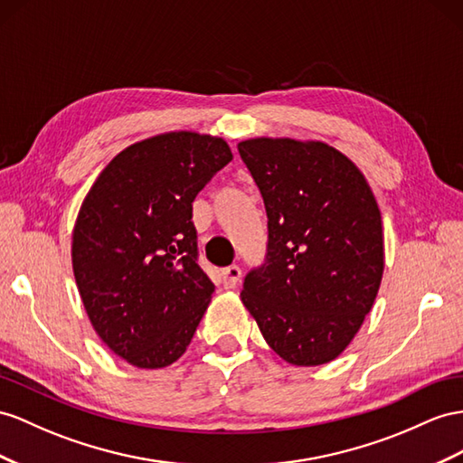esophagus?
Here are the masks:
<instances>
[{"instance_id": "obj_1", "label": "esophagus", "mask_w": 463, "mask_h": 463, "mask_svg": "<svg viewBox=\"0 0 463 463\" xmlns=\"http://www.w3.org/2000/svg\"><path fill=\"white\" fill-rule=\"evenodd\" d=\"M221 278H222V286L227 289H232L239 286V281L242 278V269L239 266H229L221 271Z\"/></svg>"}]
</instances>
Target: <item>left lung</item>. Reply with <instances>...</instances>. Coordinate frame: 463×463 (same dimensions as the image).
<instances>
[{
  "instance_id": "1",
  "label": "left lung",
  "mask_w": 463,
  "mask_h": 463,
  "mask_svg": "<svg viewBox=\"0 0 463 463\" xmlns=\"http://www.w3.org/2000/svg\"><path fill=\"white\" fill-rule=\"evenodd\" d=\"M241 158L268 215L266 264L241 299L268 346L293 365H323L348 348L382 283V213L346 154L321 140L258 137Z\"/></svg>"
}]
</instances>
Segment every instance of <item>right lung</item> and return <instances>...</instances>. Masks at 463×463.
I'll return each instance as SVG.
<instances>
[{
  "label": "right lung",
  "instance_id": "add662e5",
  "mask_svg": "<svg viewBox=\"0 0 463 463\" xmlns=\"http://www.w3.org/2000/svg\"><path fill=\"white\" fill-rule=\"evenodd\" d=\"M232 160L227 140L172 130L127 146L81 201L72 269L98 336L140 370L174 364L215 291L197 264L195 195Z\"/></svg>",
  "mask_w": 463,
  "mask_h": 463
}]
</instances>
